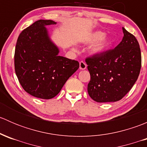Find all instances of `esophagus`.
<instances>
[{
	"label": "esophagus",
	"mask_w": 147,
	"mask_h": 147,
	"mask_svg": "<svg viewBox=\"0 0 147 147\" xmlns=\"http://www.w3.org/2000/svg\"><path fill=\"white\" fill-rule=\"evenodd\" d=\"M86 68H87V65H86V63L83 61L80 62V69H85Z\"/></svg>",
	"instance_id": "esophagus-1"
}]
</instances>
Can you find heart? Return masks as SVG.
Instances as JSON below:
<instances>
[{"label":"heart","instance_id":"b5f03b06","mask_svg":"<svg viewBox=\"0 0 147 147\" xmlns=\"http://www.w3.org/2000/svg\"><path fill=\"white\" fill-rule=\"evenodd\" d=\"M86 43L91 45L90 53L92 55H98L107 51L113 44V40L110 36H107L102 31H96L87 38Z\"/></svg>","mask_w":147,"mask_h":147}]
</instances>
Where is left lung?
<instances>
[{"instance_id":"obj_1","label":"left lung","mask_w":147,"mask_h":147,"mask_svg":"<svg viewBox=\"0 0 147 147\" xmlns=\"http://www.w3.org/2000/svg\"><path fill=\"white\" fill-rule=\"evenodd\" d=\"M122 30V40L115 49L85 60L90 74L87 92L95 102L119 101L139 77L142 66L139 42L125 28Z\"/></svg>"}]
</instances>
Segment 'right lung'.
Segmentation results:
<instances>
[{"label":"right lung","instance_id":"right-lung-1","mask_svg":"<svg viewBox=\"0 0 147 147\" xmlns=\"http://www.w3.org/2000/svg\"><path fill=\"white\" fill-rule=\"evenodd\" d=\"M51 20H39L23 30L15 50V70L19 82L33 97L49 100L60 92L66 81L79 68V63L59 55L46 26Z\"/></svg>","mask_w":147,"mask_h":147}]
</instances>
